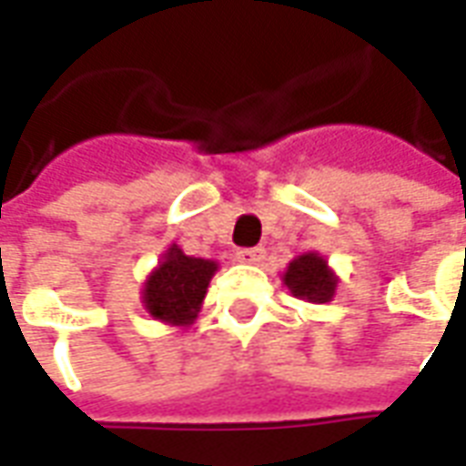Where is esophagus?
Here are the masks:
<instances>
[{
  "label": "esophagus",
  "instance_id": "obj_1",
  "mask_svg": "<svg viewBox=\"0 0 466 466\" xmlns=\"http://www.w3.org/2000/svg\"><path fill=\"white\" fill-rule=\"evenodd\" d=\"M264 259L262 247H249V249H239L237 252V262L242 264H259Z\"/></svg>",
  "mask_w": 466,
  "mask_h": 466
}]
</instances>
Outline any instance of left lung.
Wrapping results in <instances>:
<instances>
[{
    "instance_id": "left-lung-1",
    "label": "left lung",
    "mask_w": 466,
    "mask_h": 466,
    "mask_svg": "<svg viewBox=\"0 0 466 466\" xmlns=\"http://www.w3.org/2000/svg\"><path fill=\"white\" fill-rule=\"evenodd\" d=\"M284 287L292 297L312 304L332 302L339 277L319 252H304L287 264L282 274Z\"/></svg>"
}]
</instances>
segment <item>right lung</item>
<instances>
[{
  "instance_id": "1",
  "label": "right lung",
  "mask_w": 466,
  "mask_h": 466,
  "mask_svg": "<svg viewBox=\"0 0 466 466\" xmlns=\"http://www.w3.org/2000/svg\"><path fill=\"white\" fill-rule=\"evenodd\" d=\"M219 264L204 257H189L179 244H169L162 259L147 274L142 307L152 319L172 327H189L202 309L207 287Z\"/></svg>"
}]
</instances>
